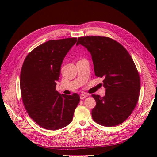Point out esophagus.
Instances as JSON below:
<instances>
[{"label":"esophagus","mask_w":157,"mask_h":157,"mask_svg":"<svg viewBox=\"0 0 157 157\" xmlns=\"http://www.w3.org/2000/svg\"><path fill=\"white\" fill-rule=\"evenodd\" d=\"M86 97H87V95H85V94H81L80 95V98H81V99H84V98H85Z\"/></svg>","instance_id":"34e87169"}]
</instances>
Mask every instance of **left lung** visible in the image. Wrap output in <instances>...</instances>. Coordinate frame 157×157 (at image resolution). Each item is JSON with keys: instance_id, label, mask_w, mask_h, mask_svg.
<instances>
[{"instance_id": "obj_1", "label": "left lung", "mask_w": 157, "mask_h": 157, "mask_svg": "<svg viewBox=\"0 0 157 157\" xmlns=\"http://www.w3.org/2000/svg\"><path fill=\"white\" fill-rule=\"evenodd\" d=\"M85 46L92 56L94 72L104 77L105 96L92 94L96 105L92 111L93 120L105 127L118 125L134 111L140 92V77L127 49L109 37H79L76 46Z\"/></svg>"}]
</instances>
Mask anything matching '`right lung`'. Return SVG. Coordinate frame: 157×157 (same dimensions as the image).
Masks as SVG:
<instances>
[{
    "instance_id": "1",
    "label": "right lung",
    "mask_w": 157,
    "mask_h": 157,
    "mask_svg": "<svg viewBox=\"0 0 157 157\" xmlns=\"http://www.w3.org/2000/svg\"><path fill=\"white\" fill-rule=\"evenodd\" d=\"M77 38L50 40L26 56L20 73L23 102L29 117L43 128L55 130L67 126L80 101L78 94L61 95L56 90L61 65Z\"/></svg>"
}]
</instances>
